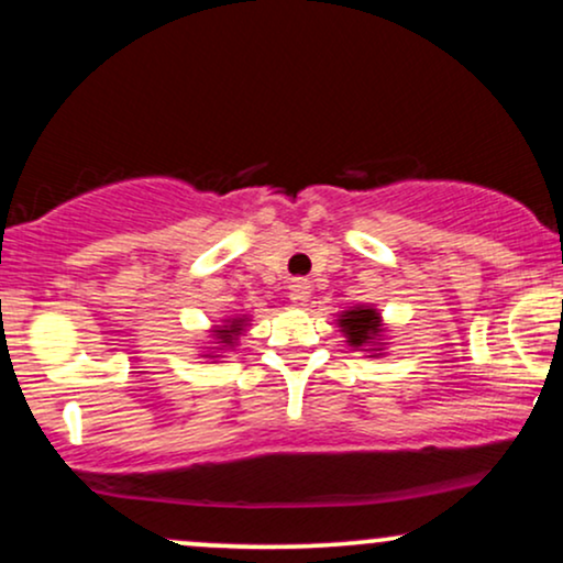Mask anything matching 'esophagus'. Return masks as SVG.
Returning a JSON list of instances; mask_svg holds the SVG:
<instances>
[{
  "instance_id": "esophagus-1",
  "label": "esophagus",
  "mask_w": 563,
  "mask_h": 563,
  "mask_svg": "<svg viewBox=\"0 0 563 563\" xmlns=\"http://www.w3.org/2000/svg\"><path fill=\"white\" fill-rule=\"evenodd\" d=\"M290 296H294L296 301H307L309 299V283L301 280V277H296V280H290Z\"/></svg>"
}]
</instances>
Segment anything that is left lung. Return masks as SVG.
<instances>
[{"label":"left lung","mask_w":563,"mask_h":563,"mask_svg":"<svg viewBox=\"0 0 563 563\" xmlns=\"http://www.w3.org/2000/svg\"><path fill=\"white\" fill-rule=\"evenodd\" d=\"M378 312L376 309H352V312L341 314L339 325L344 328L352 346H367L373 344V335L378 333Z\"/></svg>","instance_id":"1"}]
</instances>
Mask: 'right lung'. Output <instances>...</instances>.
Returning <instances> with one entry per match:
<instances>
[{"label":"right lung","instance_id":"1","mask_svg":"<svg viewBox=\"0 0 563 563\" xmlns=\"http://www.w3.org/2000/svg\"><path fill=\"white\" fill-rule=\"evenodd\" d=\"M241 322H243V320H232V325H224L222 331H217L219 339H222V344L232 346V339H235V335L241 333Z\"/></svg>","mask_w":563,"mask_h":563}]
</instances>
